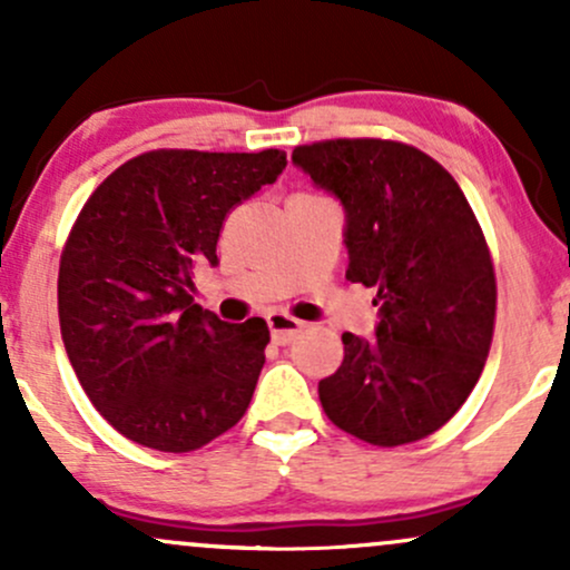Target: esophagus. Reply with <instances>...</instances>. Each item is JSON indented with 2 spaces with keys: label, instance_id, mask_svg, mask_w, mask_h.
Instances as JSON below:
<instances>
[{
  "label": "esophagus",
  "instance_id": "esophagus-1",
  "mask_svg": "<svg viewBox=\"0 0 570 570\" xmlns=\"http://www.w3.org/2000/svg\"><path fill=\"white\" fill-rule=\"evenodd\" d=\"M267 326H271V335H273V340H276L278 345L292 343V340L305 330L303 322H297V318L286 316V313H271V316H267Z\"/></svg>",
  "mask_w": 570,
  "mask_h": 570
}]
</instances>
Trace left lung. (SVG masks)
Returning <instances> with one entry per match:
<instances>
[{
    "instance_id": "left-lung-1",
    "label": "left lung",
    "mask_w": 570,
    "mask_h": 570,
    "mask_svg": "<svg viewBox=\"0 0 570 570\" xmlns=\"http://www.w3.org/2000/svg\"><path fill=\"white\" fill-rule=\"evenodd\" d=\"M292 163L345 212L351 284L372 286L375 337L343 335L318 383L337 429L381 448L434 434L480 381L493 340L495 273L466 195L434 158L402 141L332 139Z\"/></svg>"
}]
</instances>
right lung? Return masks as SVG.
Returning <instances> with one entry per match:
<instances>
[{"label":"right lung","instance_id":"1","mask_svg":"<svg viewBox=\"0 0 570 570\" xmlns=\"http://www.w3.org/2000/svg\"><path fill=\"white\" fill-rule=\"evenodd\" d=\"M284 168L281 149H153L82 206L58 267V322L85 394L130 442L189 453L244 417L271 332L195 305V271L217 265L230 208Z\"/></svg>","mask_w":570,"mask_h":570}]
</instances>
